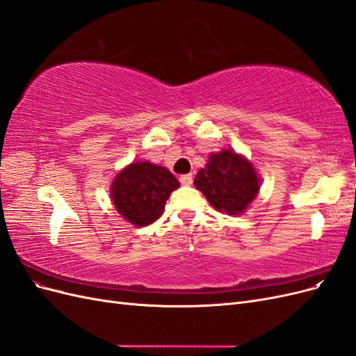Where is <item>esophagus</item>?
Segmentation results:
<instances>
[{
  "instance_id": "1",
  "label": "esophagus",
  "mask_w": 356,
  "mask_h": 356,
  "mask_svg": "<svg viewBox=\"0 0 356 356\" xmlns=\"http://www.w3.org/2000/svg\"><path fill=\"white\" fill-rule=\"evenodd\" d=\"M179 182L182 186H190L193 182V175L191 174H186V175H181L179 177Z\"/></svg>"
}]
</instances>
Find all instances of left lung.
<instances>
[{
	"mask_svg": "<svg viewBox=\"0 0 356 356\" xmlns=\"http://www.w3.org/2000/svg\"><path fill=\"white\" fill-rule=\"evenodd\" d=\"M195 186L215 209L238 215L255 199L260 179L246 159L222 149L209 156L208 165L197 172Z\"/></svg>",
	"mask_w": 356,
	"mask_h": 356,
	"instance_id": "1",
	"label": "left lung"
}]
</instances>
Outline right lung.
I'll list each match as a JSON object with an SVG mask.
<instances>
[{"label": "right lung", "mask_w": 356, "mask_h": 356, "mask_svg": "<svg viewBox=\"0 0 356 356\" xmlns=\"http://www.w3.org/2000/svg\"><path fill=\"white\" fill-rule=\"evenodd\" d=\"M178 187V179L168 169L141 161L129 165L117 175L111 196L122 217L143 227L163 213L169 195Z\"/></svg>", "instance_id": "obj_1"}]
</instances>
